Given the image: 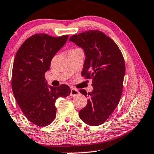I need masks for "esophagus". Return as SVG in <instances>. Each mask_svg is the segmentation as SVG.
Wrapping results in <instances>:
<instances>
[{
  "instance_id": "34e87169",
  "label": "esophagus",
  "mask_w": 154,
  "mask_h": 154,
  "mask_svg": "<svg viewBox=\"0 0 154 154\" xmlns=\"http://www.w3.org/2000/svg\"><path fill=\"white\" fill-rule=\"evenodd\" d=\"M78 94H79V91L77 89H75V88H72V89H71L70 96L74 97V96H76Z\"/></svg>"
}]
</instances>
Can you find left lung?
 I'll return each mask as SVG.
<instances>
[{
    "label": "left lung",
    "instance_id": "obj_1",
    "mask_svg": "<svg viewBox=\"0 0 154 154\" xmlns=\"http://www.w3.org/2000/svg\"><path fill=\"white\" fill-rule=\"evenodd\" d=\"M70 40L85 51L82 76L91 79L94 90L88 93L87 105L79 112L91 125H101L112 115L119 103L125 72L122 53L114 41L98 30L74 35ZM79 92L86 96L84 89Z\"/></svg>",
    "mask_w": 154,
    "mask_h": 154
}]
</instances>
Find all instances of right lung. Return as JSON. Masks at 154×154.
Returning <instances> with one entry per match:
<instances>
[{
  "mask_svg": "<svg viewBox=\"0 0 154 154\" xmlns=\"http://www.w3.org/2000/svg\"><path fill=\"white\" fill-rule=\"evenodd\" d=\"M68 38V35L52 37L46 33L35 34L24 41L14 57L13 94L27 119L39 127L47 126L54 120L56 99L70 94L66 84L48 87L45 77L51 59Z\"/></svg>",
  "mask_w": 154,
  "mask_h": 154,
  "instance_id": "obj_1",
  "label": "right lung"
}]
</instances>
